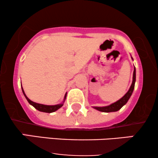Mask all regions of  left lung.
<instances>
[{
	"label": "left lung",
	"mask_w": 158,
	"mask_h": 158,
	"mask_svg": "<svg viewBox=\"0 0 158 158\" xmlns=\"http://www.w3.org/2000/svg\"><path fill=\"white\" fill-rule=\"evenodd\" d=\"M135 81H136V70L135 68V70H134V73H133V81H132V84L130 87L129 90L127 93L125 94L123 97L121 98L120 99H119L118 101H117L116 102L112 103L111 105L108 106H106V107H94L95 109H97L99 111H102V112H114V111H117L120 109L122 107L126 105L128 100L129 99V98L131 97L132 93H133L134 88H135Z\"/></svg>",
	"instance_id": "left-lung-1"
}]
</instances>
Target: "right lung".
Here are the masks:
<instances>
[{
  "mask_svg": "<svg viewBox=\"0 0 158 158\" xmlns=\"http://www.w3.org/2000/svg\"><path fill=\"white\" fill-rule=\"evenodd\" d=\"M22 91H23V95H24L25 97H26L27 100L28 101V102L30 103V105H32V106H33L35 108H36V109L40 110V111L45 112V113H52V112H54V111H56V110H57L59 108H60L61 107L63 106L62 103H61V104L56 105V106H46V105L39 104V103L34 102H32V101L30 100V99L27 97L26 94H25V93H24V91H23V88H22ZM66 97H67V94H65V96H64V100H65V99H66Z\"/></svg>",
  "mask_w": 158,
  "mask_h": 158,
  "instance_id": "add662e5",
  "label": "right lung"
}]
</instances>
